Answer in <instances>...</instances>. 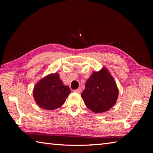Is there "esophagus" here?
I'll use <instances>...</instances> for the list:
<instances>
[{
  "label": "esophagus",
  "instance_id": "esophagus-1",
  "mask_svg": "<svg viewBox=\"0 0 153 153\" xmlns=\"http://www.w3.org/2000/svg\"><path fill=\"white\" fill-rule=\"evenodd\" d=\"M81 91H82V90H81L80 88H79V89H76V90H74V92H77V93H78V94H80Z\"/></svg>",
  "mask_w": 153,
  "mask_h": 153
}]
</instances>
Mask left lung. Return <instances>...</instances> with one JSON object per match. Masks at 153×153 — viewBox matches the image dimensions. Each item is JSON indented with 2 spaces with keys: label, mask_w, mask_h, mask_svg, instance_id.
I'll return each instance as SVG.
<instances>
[{
  "label": "left lung",
  "mask_w": 153,
  "mask_h": 153,
  "mask_svg": "<svg viewBox=\"0 0 153 153\" xmlns=\"http://www.w3.org/2000/svg\"><path fill=\"white\" fill-rule=\"evenodd\" d=\"M118 95L116 83L105 67L99 71L92 73L81 94L87 107L97 114L106 112L113 107Z\"/></svg>",
  "instance_id": "1"
}]
</instances>
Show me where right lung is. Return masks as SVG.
<instances>
[{"label": "right lung", "mask_w": 153, "mask_h": 153, "mask_svg": "<svg viewBox=\"0 0 153 153\" xmlns=\"http://www.w3.org/2000/svg\"><path fill=\"white\" fill-rule=\"evenodd\" d=\"M70 92L69 87L63 85L59 75L55 73L37 83L33 90V96L41 108L52 110L61 107Z\"/></svg>", "instance_id": "add662e5"}]
</instances>
